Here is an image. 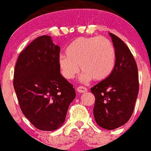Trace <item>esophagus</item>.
Here are the masks:
<instances>
[{
	"mask_svg": "<svg viewBox=\"0 0 151 151\" xmlns=\"http://www.w3.org/2000/svg\"><path fill=\"white\" fill-rule=\"evenodd\" d=\"M77 90H78V93H86L87 91V89L86 88V87L84 86H79L77 88Z\"/></svg>",
	"mask_w": 151,
	"mask_h": 151,
	"instance_id": "1",
	"label": "esophagus"
}]
</instances>
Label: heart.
Here are the masks:
<instances>
[{
    "mask_svg": "<svg viewBox=\"0 0 151 151\" xmlns=\"http://www.w3.org/2000/svg\"><path fill=\"white\" fill-rule=\"evenodd\" d=\"M116 63V51L109 39L103 37H78L67 48L66 54L58 58V66L65 78L73 79L80 72L81 81H101L112 73Z\"/></svg>",
    "mask_w": 151,
    "mask_h": 151,
    "instance_id": "obj_1",
    "label": "heart"
}]
</instances>
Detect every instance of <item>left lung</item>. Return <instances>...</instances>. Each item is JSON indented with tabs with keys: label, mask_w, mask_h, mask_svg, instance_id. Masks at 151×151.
<instances>
[{
	"label": "left lung",
	"mask_w": 151,
	"mask_h": 151,
	"mask_svg": "<svg viewBox=\"0 0 151 151\" xmlns=\"http://www.w3.org/2000/svg\"><path fill=\"white\" fill-rule=\"evenodd\" d=\"M116 51V63L110 77L91 88L95 97L93 116L99 127L114 129L129 121L138 93V67L127 45L110 33Z\"/></svg>",
	"instance_id": "8db88e82"
}]
</instances>
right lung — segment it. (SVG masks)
<instances>
[{
  "label": "right lung",
  "mask_w": 151,
  "mask_h": 151,
  "mask_svg": "<svg viewBox=\"0 0 151 151\" xmlns=\"http://www.w3.org/2000/svg\"><path fill=\"white\" fill-rule=\"evenodd\" d=\"M60 47L50 36L38 37L19 54L13 86L25 118L41 130L62 126L75 90L60 73Z\"/></svg>",
  "instance_id": "obj_1"
}]
</instances>
